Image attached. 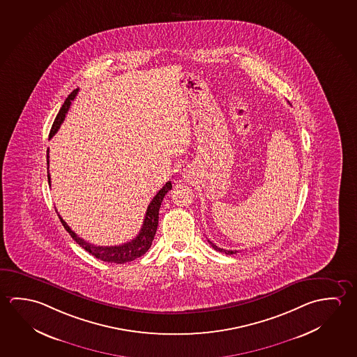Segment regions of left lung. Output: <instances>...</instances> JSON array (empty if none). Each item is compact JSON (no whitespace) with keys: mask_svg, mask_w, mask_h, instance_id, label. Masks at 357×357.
I'll list each match as a JSON object with an SVG mask.
<instances>
[{"mask_svg":"<svg viewBox=\"0 0 357 357\" xmlns=\"http://www.w3.org/2000/svg\"><path fill=\"white\" fill-rule=\"evenodd\" d=\"M208 241H209V244L213 246V249H215L216 252H224V254H227V255L236 254V250H225V249H222V248H218L214 243H211V240H208Z\"/></svg>","mask_w":357,"mask_h":357,"instance_id":"obj_1","label":"left lung"}]
</instances>
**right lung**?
Segmentation results:
<instances>
[{
  "label": "right lung",
  "instance_id": "add662e5",
  "mask_svg": "<svg viewBox=\"0 0 357 357\" xmlns=\"http://www.w3.org/2000/svg\"><path fill=\"white\" fill-rule=\"evenodd\" d=\"M77 93H78V88L75 89L72 93L66 98L65 103L61 107L57 117L54 119V122L52 124V128L50 132V139L52 138L53 135L57 133L61 124L65 121L66 113L70 109V103L72 100H75ZM48 151H47V178L48 184L51 187V176H50V172H48V163H50V159H48ZM172 189V181H167L165 185H164L158 193L155 194V197L152 199V202L148 205L146 208V216H144V222L142 225L141 231L139 234L135 236V239L130 240L124 243L122 245H114V246H97L87 243L86 240L79 238L78 235L72 230V229L67 225V222L61 218L59 214V220L62 222V225L65 227L66 230L70 233L72 239L76 241L77 244L79 246H82L83 249L86 252L92 254L93 257L100 259L102 261H107V263H116V264H124L128 263L135 260L137 257L144 255L148 249L152 245L153 239H154V235L157 231V227H158V219H159V209H160V204L163 202L164 195L169 192Z\"/></svg>",
  "mask_w": 357,
  "mask_h": 357
}]
</instances>
